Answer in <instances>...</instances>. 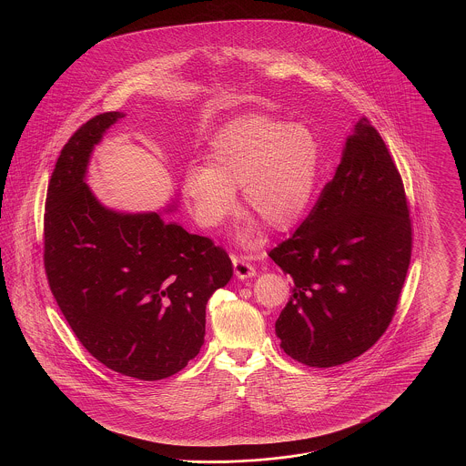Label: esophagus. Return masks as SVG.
Wrapping results in <instances>:
<instances>
[{
    "label": "esophagus",
    "mask_w": 466,
    "mask_h": 466,
    "mask_svg": "<svg viewBox=\"0 0 466 466\" xmlns=\"http://www.w3.org/2000/svg\"><path fill=\"white\" fill-rule=\"evenodd\" d=\"M232 264H234V272L238 276V279H248L253 278L257 274L255 266L248 260V257H232Z\"/></svg>",
    "instance_id": "34e87169"
}]
</instances>
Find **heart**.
<instances>
[{
	"instance_id": "b5f03b06",
	"label": "heart",
	"mask_w": 466,
	"mask_h": 466,
	"mask_svg": "<svg viewBox=\"0 0 466 466\" xmlns=\"http://www.w3.org/2000/svg\"><path fill=\"white\" fill-rule=\"evenodd\" d=\"M206 160L183 175V194L199 225H222L236 211L241 188L246 213L272 230H289L309 206L319 145L300 124L248 115L213 136Z\"/></svg>"
}]
</instances>
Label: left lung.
Here are the masks:
<instances>
[{"mask_svg": "<svg viewBox=\"0 0 466 466\" xmlns=\"http://www.w3.org/2000/svg\"><path fill=\"white\" fill-rule=\"evenodd\" d=\"M410 251L401 177L363 116L309 217L268 251L293 279L276 321L285 353L329 369L370 350L397 310Z\"/></svg>", "mask_w": 466, "mask_h": 466, "instance_id": "obj_1", "label": "left lung"}]
</instances>
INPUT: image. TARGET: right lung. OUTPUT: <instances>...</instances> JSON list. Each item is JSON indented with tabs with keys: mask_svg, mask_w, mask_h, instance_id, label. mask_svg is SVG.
<instances>
[{
	"mask_svg": "<svg viewBox=\"0 0 466 466\" xmlns=\"http://www.w3.org/2000/svg\"><path fill=\"white\" fill-rule=\"evenodd\" d=\"M122 116L96 115L61 150L45 202V272L90 355L122 376L158 380L199 353L206 304L230 281L232 262L160 213H120L96 199L90 154Z\"/></svg>",
	"mask_w": 466,
	"mask_h": 466,
	"instance_id": "obj_1",
	"label": "right lung"
}]
</instances>
